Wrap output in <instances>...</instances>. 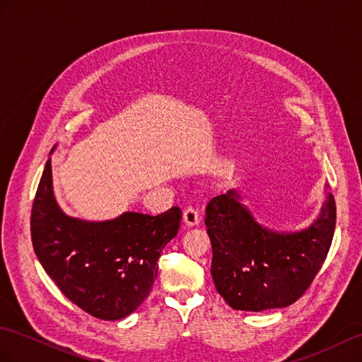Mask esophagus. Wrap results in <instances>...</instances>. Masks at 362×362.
Instances as JSON below:
<instances>
[{
	"mask_svg": "<svg viewBox=\"0 0 362 362\" xmlns=\"http://www.w3.org/2000/svg\"><path fill=\"white\" fill-rule=\"evenodd\" d=\"M182 219H184V223H186L187 226H197V224L201 221V216H199L197 209L187 207L186 210H184Z\"/></svg>",
	"mask_w": 362,
	"mask_h": 362,
	"instance_id": "esophagus-1",
	"label": "esophagus"
}]
</instances>
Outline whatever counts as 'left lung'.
Returning a JSON list of instances; mask_svg holds the SVG:
<instances>
[{
  "label": "left lung",
  "mask_w": 362,
  "mask_h": 362,
  "mask_svg": "<svg viewBox=\"0 0 362 362\" xmlns=\"http://www.w3.org/2000/svg\"><path fill=\"white\" fill-rule=\"evenodd\" d=\"M240 199V193L228 190L206 207L214 250L210 273L218 293L232 308L245 312L293 304L327 258L337 224L333 195L327 193L313 224L293 233L262 227Z\"/></svg>",
  "instance_id": "left-lung-1"
}]
</instances>
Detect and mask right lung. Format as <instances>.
I'll list each match as a JSON object with an SVG mask.
<instances>
[{"mask_svg":"<svg viewBox=\"0 0 362 362\" xmlns=\"http://www.w3.org/2000/svg\"><path fill=\"white\" fill-rule=\"evenodd\" d=\"M180 224L176 206L160 215L126 211L101 223L67 216L54 197L49 158L33 199L30 233L42 269L64 296L95 318L117 321L151 293L156 261Z\"/></svg>","mask_w":362,"mask_h":362,"instance_id":"right-lung-1","label":"right lung"}]
</instances>
